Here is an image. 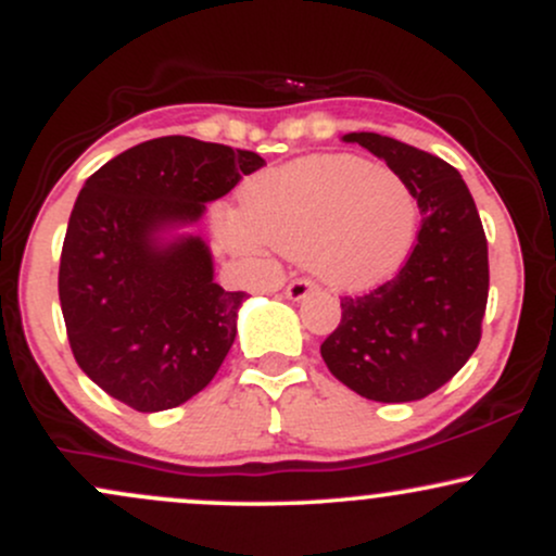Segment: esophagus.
I'll return each mask as SVG.
<instances>
[{
    "label": "esophagus",
    "mask_w": 556,
    "mask_h": 556,
    "mask_svg": "<svg viewBox=\"0 0 556 556\" xmlns=\"http://www.w3.org/2000/svg\"><path fill=\"white\" fill-rule=\"evenodd\" d=\"M314 290H316V285L308 282V279H292V282L287 285L285 295L290 300H305Z\"/></svg>",
    "instance_id": "esophagus-1"
}]
</instances>
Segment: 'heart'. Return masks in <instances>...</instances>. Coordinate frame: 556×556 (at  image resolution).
I'll return each mask as SVG.
<instances>
[{
	"mask_svg": "<svg viewBox=\"0 0 556 556\" xmlns=\"http://www.w3.org/2000/svg\"><path fill=\"white\" fill-rule=\"evenodd\" d=\"M418 219L416 190L400 172L321 154L253 177L240 190V212L216 208L214 229L232 251L269 245L305 258L324 285L361 292L405 264Z\"/></svg>",
	"mask_w": 556,
	"mask_h": 556,
	"instance_id": "b5f03b06",
	"label": "heart"
}]
</instances>
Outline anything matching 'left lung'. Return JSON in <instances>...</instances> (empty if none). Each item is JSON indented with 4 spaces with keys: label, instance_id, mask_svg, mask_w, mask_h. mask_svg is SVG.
Masks as SVG:
<instances>
[{
    "label": "left lung",
    "instance_id": "8db88e82",
    "mask_svg": "<svg viewBox=\"0 0 556 556\" xmlns=\"http://www.w3.org/2000/svg\"><path fill=\"white\" fill-rule=\"evenodd\" d=\"M416 190L418 242L400 274L361 298H342V321L321 358L344 387L376 402L429 397L481 342L489 248L460 172L444 159L379 132H348Z\"/></svg>",
    "mask_w": 556,
    "mask_h": 556
}]
</instances>
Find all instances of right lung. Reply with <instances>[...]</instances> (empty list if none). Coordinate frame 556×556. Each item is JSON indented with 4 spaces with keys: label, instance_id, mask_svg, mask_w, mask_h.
Masks as SVG:
<instances>
[{
    "label": "right lung",
    "instance_id": "right-lung-1",
    "mask_svg": "<svg viewBox=\"0 0 556 556\" xmlns=\"http://www.w3.org/2000/svg\"><path fill=\"white\" fill-rule=\"evenodd\" d=\"M253 151L167 136L88 177L67 222L60 305L80 371L138 413L182 405L219 371L245 292L214 282L206 203L264 167Z\"/></svg>",
    "mask_w": 556,
    "mask_h": 556
}]
</instances>
